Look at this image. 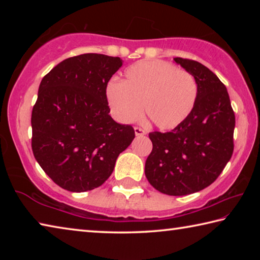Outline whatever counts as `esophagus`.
<instances>
[{
  "instance_id": "34e87169",
  "label": "esophagus",
  "mask_w": 260,
  "mask_h": 260,
  "mask_svg": "<svg viewBox=\"0 0 260 260\" xmlns=\"http://www.w3.org/2000/svg\"><path fill=\"white\" fill-rule=\"evenodd\" d=\"M134 132H135V135L136 136H143V135L147 134V132L144 131V129H142V128H140V127H135Z\"/></svg>"
}]
</instances>
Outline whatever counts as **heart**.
I'll list each match as a JSON object with an SVG mask.
<instances>
[{
  "instance_id": "1",
  "label": "heart",
  "mask_w": 260,
  "mask_h": 260,
  "mask_svg": "<svg viewBox=\"0 0 260 260\" xmlns=\"http://www.w3.org/2000/svg\"><path fill=\"white\" fill-rule=\"evenodd\" d=\"M111 113L120 122H134L144 110L157 128L170 131L190 116L197 100V83L190 73L161 60H142L126 70L122 82L105 88Z\"/></svg>"
}]
</instances>
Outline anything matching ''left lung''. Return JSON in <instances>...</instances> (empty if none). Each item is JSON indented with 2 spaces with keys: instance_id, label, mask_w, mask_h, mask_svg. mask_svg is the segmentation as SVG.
<instances>
[{
  "instance_id": "1",
  "label": "left lung",
  "mask_w": 260,
  "mask_h": 260,
  "mask_svg": "<svg viewBox=\"0 0 260 260\" xmlns=\"http://www.w3.org/2000/svg\"><path fill=\"white\" fill-rule=\"evenodd\" d=\"M174 61L195 78L196 104L177 128L149 134L152 151L144 172L158 191L183 196L209 187L230 161L235 114L225 85L212 71L196 60L177 57Z\"/></svg>"
}]
</instances>
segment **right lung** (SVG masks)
<instances>
[{
	"mask_svg": "<svg viewBox=\"0 0 260 260\" xmlns=\"http://www.w3.org/2000/svg\"><path fill=\"white\" fill-rule=\"evenodd\" d=\"M119 57L83 54L43 77L32 111V150L52 181L69 191L100 187L135 138L131 125L110 116L105 88Z\"/></svg>",
	"mask_w": 260,
	"mask_h": 260,
	"instance_id": "add662e5",
	"label": "right lung"
}]
</instances>
